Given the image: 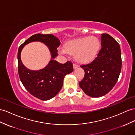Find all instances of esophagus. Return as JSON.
<instances>
[{"mask_svg": "<svg viewBox=\"0 0 135 135\" xmlns=\"http://www.w3.org/2000/svg\"><path fill=\"white\" fill-rule=\"evenodd\" d=\"M73 66H74V69H76L77 68L79 67V65H77L76 64H75V63H74Z\"/></svg>", "mask_w": 135, "mask_h": 135, "instance_id": "obj_1", "label": "esophagus"}]
</instances>
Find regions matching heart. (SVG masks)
<instances>
[{
	"label": "heart",
	"mask_w": 135,
	"mask_h": 135,
	"mask_svg": "<svg viewBox=\"0 0 135 135\" xmlns=\"http://www.w3.org/2000/svg\"><path fill=\"white\" fill-rule=\"evenodd\" d=\"M100 46L101 42L97 37H81L68 41L60 51L64 54L75 55V59L79 63H87L97 56Z\"/></svg>",
	"instance_id": "b5f03b06"
}]
</instances>
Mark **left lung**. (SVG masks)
Returning a JSON list of instances; mask_svg holds the SVG:
<instances>
[{
  "label": "left lung",
  "mask_w": 135,
  "mask_h": 135,
  "mask_svg": "<svg viewBox=\"0 0 135 135\" xmlns=\"http://www.w3.org/2000/svg\"><path fill=\"white\" fill-rule=\"evenodd\" d=\"M102 48L90 63L80 65L85 71L79 85L86 95L99 98L108 93L117 83L122 69L119 44L109 34L101 36Z\"/></svg>",
  "instance_id": "obj_1"
}]
</instances>
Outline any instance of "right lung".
<instances>
[{"mask_svg": "<svg viewBox=\"0 0 135 135\" xmlns=\"http://www.w3.org/2000/svg\"><path fill=\"white\" fill-rule=\"evenodd\" d=\"M36 41L44 43L49 48L51 60L42 70L32 71L22 64L20 53L25 45ZM60 45V40L53 35L37 33L28 38L19 48L18 73L20 80L31 94L41 100H48L55 97L62 88L65 76L74 71L73 64L70 61L61 64L54 59L58 55L57 48Z\"/></svg>", "mask_w": 135, "mask_h": 135, "instance_id": "1", "label": "right lung"}]
</instances>
